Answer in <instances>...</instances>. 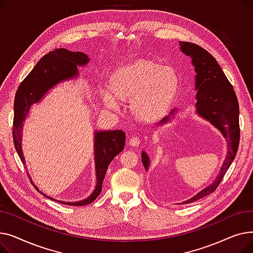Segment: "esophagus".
Wrapping results in <instances>:
<instances>
[{
	"label": "esophagus",
	"instance_id": "esophagus-1",
	"mask_svg": "<svg viewBox=\"0 0 253 253\" xmlns=\"http://www.w3.org/2000/svg\"><path fill=\"white\" fill-rule=\"evenodd\" d=\"M140 143V139L137 136H131V138L129 139V145L131 147H138Z\"/></svg>",
	"mask_w": 253,
	"mask_h": 253
}]
</instances>
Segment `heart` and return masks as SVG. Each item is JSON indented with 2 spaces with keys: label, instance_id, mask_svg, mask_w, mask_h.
<instances>
[{
  "label": "heart",
  "instance_id": "1",
  "mask_svg": "<svg viewBox=\"0 0 253 253\" xmlns=\"http://www.w3.org/2000/svg\"><path fill=\"white\" fill-rule=\"evenodd\" d=\"M180 86L179 77L171 66L152 60H136L115 70L110 85L100 96L109 109L116 110L119 101H129L132 116L142 122H155L173 105Z\"/></svg>",
  "mask_w": 253,
  "mask_h": 253
}]
</instances>
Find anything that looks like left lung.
Returning a JSON list of instances; mask_svg holds the SVG:
<instances>
[{
    "mask_svg": "<svg viewBox=\"0 0 253 253\" xmlns=\"http://www.w3.org/2000/svg\"><path fill=\"white\" fill-rule=\"evenodd\" d=\"M179 45L183 54L191 57L192 64L195 68L196 114L220 132L227 139L228 148L227 156L214 181L189 200L181 202V204H188L211 194L218 187L236 157L240 140V128L239 104L236 93L215 58L208 51L194 43L179 42ZM177 112V109L172 110L158 125H165L170 122L171 118L173 119ZM141 161L145 170H149L150 158L144 151L141 153Z\"/></svg>",
    "mask_w": 253,
    "mask_h": 253,
    "instance_id": "obj_1",
    "label": "left lung"
}]
</instances>
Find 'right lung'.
I'll list each match as a JSON object with an SVG mask.
<instances>
[{
	"instance_id": "obj_1",
	"label": "right lung",
	"mask_w": 253,
	"mask_h": 253,
	"mask_svg": "<svg viewBox=\"0 0 253 253\" xmlns=\"http://www.w3.org/2000/svg\"><path fill=\"white\" fill-rule=\"evenodd\" d=\"M89 61L90 58L83 52H74L64 48L55 49L40 59L32 72L19 85L14 100L13 140L16 152L24 165L25 159L21 148L22 127L32 105L41 101L49 90L59 83L78 78L80 76L78 66H85ZM125 139V133L122 130H96L94 132L96 185L93 193L84 200L77 202L59 201L39 191L38 187L34 184L35 188L43 194V196L66 205L83 206L92 203L101 193L102 181L110 163L119 153L124 150ZM30 179L33 182L31 176Z\"/></svg>"
}]
</instances>
